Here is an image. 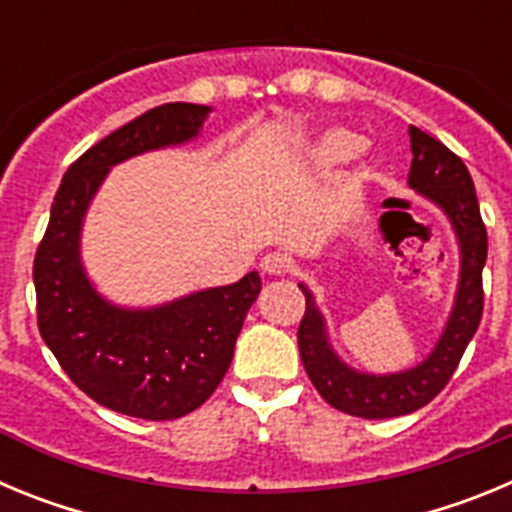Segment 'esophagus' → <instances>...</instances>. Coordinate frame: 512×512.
<instances>
[{
    "instance_id": "34e87169",
    "label": "esophagus",
    "mask_w": 512,
    "mask_h": 512,
    "mask_svg": "<svg viewBox=\"0 0 512 512\" xmlns=\"http://www.w3.org/2000/svg\"><path fill=\"white\" fill-rule=\"evenodd\" d=\"M287 269H289V259L279 251L266 253L264 259H261V271H264V274H271V277H282V274H287Z\"/></svg>"
}]
</instances>
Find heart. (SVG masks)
<instances>
[{"label":"heart","instance_id":"1","mask_svg":"<svg viewBox=\"0 0 512 512\" xmlns=\"http://www.w3.org/2000/svg\"><path fill=\"white\" fill-rule=\"evenodd\" d=\"M356 151H359V138L351 133H341V130L330 133L328 138L323 140V146H320V156H323L325 161H346V158L354 156Z\"/></svg>","mask_w":512,"mask_h":512}]
</instances>
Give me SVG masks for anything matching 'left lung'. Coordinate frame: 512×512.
I'll use <instances>...</instances> for the list:
<instances>
[{
	"mask_svg": "<svg viewBox=\"0 0 512 512\" xmlns=\"http://www.w3.org/2000/svg\"><path fill=\"white\" fill-rule=\"evenodd\" d=\"M408 133L413 148L408 184L449 215L461 246L459 295L433 354L415 369L387 377L348 369L328 346L323 315L312 302L310 289L300 284L305 295V315L297 328V343L307 377L328 405L366 420L397 418L428 405L454 377L461 356L477 333L485 307L482 269L487 261V228L479 215L472 176L464 161L441 140L415 125H410Z\"/></svg>",
	"mask_w": 512,
	"mask_h": 512,
	"instance_id": "1",
	"label": "left lung"
}]
</instances>
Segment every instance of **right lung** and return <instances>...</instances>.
Here are the masks:
<instances>
[{
  "label": "right lung",
  "instance_id": "add662e5",
  "mask_svg": "<svg viewBox=\"0 0 512 512\" xmlns=\"http://www.w3.org/2000/svg\"><path fill=\"white\" fill-rule=\"evenodd\" d=\"M207 112L202 104H161L81 153L63 174L35 251L38 330L45 346L81 392L133 418H182L217 390L261 279L251 271L241 282L153 310L112 307L81 269V217L110 166L194 138Z\"/></svg>",
  "mask_w": 512,
  "mask_h": 512
}]
</instances>
